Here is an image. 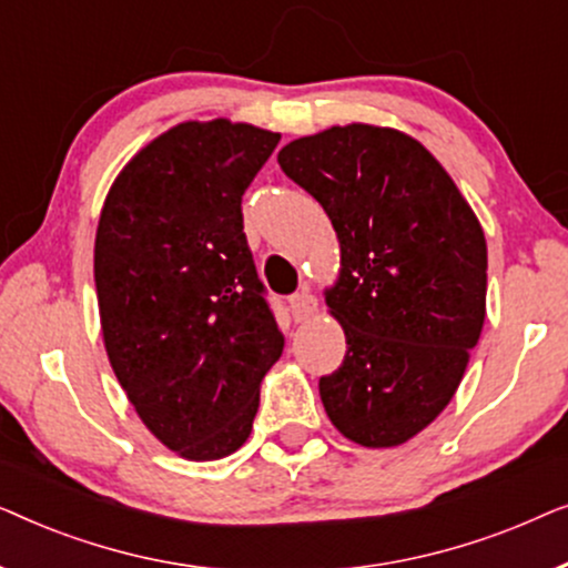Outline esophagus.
<instances>
[{
    "mask_svg": "<svg viewBox=\"0 0 568 568\" xmlns=\"http://www.w3.org/2000/svg\"><path fill=\"white\" fill-rule=\"evenodd\" d=\"M290 310H292V317L297 323H305L310 321L317 313V300L315 294H310V290H302L294 294V297L290 300Z\"/></svg>",
    "mask_w": 568,
    "mask_h": 568,
    "instance_id": "34e87169",
    "label": "esophagus"
}]
</instances>
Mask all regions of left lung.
<instances>
[{
  "instance_id": "obj_1",
  "label": "left lung",
  "mask_w": 568,
  "mask_h": 568,
  "mask_svg": "<svg viewBox=\"0 0 568 568\" xmlns=\"http://www.w3.org/2000/svg\"><path fill=\"white\" fill-rule=\"evenodd\" d=\"M278 165L336 230L325 305L346 336L321 400L346 439L398 447L460 387L486 321V237L442 162L406 131L346 123L282 146Z\"/></svg>"
}]
</instances>
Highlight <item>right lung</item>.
Returning <instances> with one entry per match:
<instances>
[{"label":"right lung","mask_w":568,"mask_h":568,"mask_svg":"<svg viewBox=\"0 0 568 568\" xmlns=\"http://www.w3.org/2000/svg\"><path fill=\"white\" fill-rule=\"evenodd\" d=\"M278 139L230 119L178 123L123 165L98 220L108 362L146 429L193 463L245 445L284 348L240 212Z\"/></svg>","instance_id":"obj_1"}]
</instances>
